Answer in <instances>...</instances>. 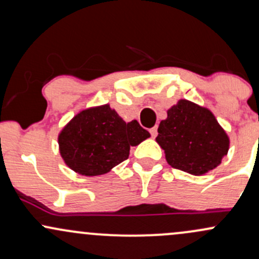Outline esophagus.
<instances>
[{
    "label": "esophagus",
    "instance_id": "1",
    "mask_svg": "<svg viewBox=\"0 0 259 259\" xmlns=\"http://www.w3.org/2000/svg\"><path fill=\"white\" fill-rule=\"evenodd\" d=\"M150 133H151V135H152V138H156V136H157V126L151 127Z\"/></svg>",
    "mask_w": 259,
    "mask_h": 259
}]
</instances>
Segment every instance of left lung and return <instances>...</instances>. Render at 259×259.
Wrapping results in <instances>:
<instances>
[{"label":"left lung","instance_id":"1","mask_svg":"<svg viewBox=\"0 0 259 259\" xmlns=\"http://www.w3.org/2000/svg\"><path fill=\"white\" fill-rule=\"evenodd\" d=\"M157 144L168 164L192 175L218 167L228 154L230 140L210 109L179 100L159 123Z\"/></svg>","mask_w":259,"mask_h":259}]
</instances>
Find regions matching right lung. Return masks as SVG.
Returning a JSON list of instances; mask_svg holds the SVG:
<instances>
[{"mask_svg":"<svg viewBox=\"0 0 259 259\" xmlns=\"http://www.w3.org/2000/svg\"><path fill=\"white\" fill-rule=\"evenodd\" d=\"M138 120L124 121L108 103L81 109L58 134L62 159L85 177L111 171L129 157L130 146L150 138Z\"/></svg>","mask_w":259,"mask_h":259,"instance_id":"1","label":"right lung"}]
</instances>
